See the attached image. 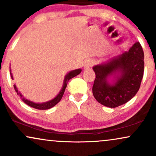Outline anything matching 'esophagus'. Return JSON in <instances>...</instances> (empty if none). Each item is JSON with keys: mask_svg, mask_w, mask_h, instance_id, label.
<instances>
[{"mask_svg": "<svg viewBox=\"0 0 156 156\" xmlns=\"http://www.w3.org/2000/svg\"><path fill=\"white\" fill-rule=\"evenodd\" d=\"M93 64H94L93 60H92V59L87 60V62H85V64H84V69H89V68H90L91 67H92Z\"/></svg>", "mask_w": 156, "mask_h": 156, "instance_id": "1", "label": "esophagus"}]
</instances>
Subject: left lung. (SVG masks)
<instances>
[{
  "instance_id": "obj_1",
  "label": "left lung",
  "mask_w": 156,
  "mask_h": 156,
  "mask_svg": "<svg viewBox=\"0 0 156 156\" xmlns=\"http://www.w3.org/2000/svg\"><path fill=\"white\" fill-rule=\"evenodd\" d=\"M92 93L98 103L116 108L136 94L144 75V52L139 42L128 52L94 65Z\"/></svg>"
}]
</instances>
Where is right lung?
<instances>
[{"label": "right lung", "instance_id": "right-lung-1", "mask_svg": "<svg viewBox=\"0 0 156 156\" xmlns=\"http://www.w3.org/2000/svg\"><path fill=\"white\" fill-rule=\"evenodd\" d=\"M11 71L12 70H11V67H10L11 78H12V79L13 80V76H12V73H11ZM81 71H82L81 69H74V70L69 71V72L68 73L67 75H66L65 77H64L63 86H62V88L60 90V92H58V94H57V95L55 96L53 99H52L49 101L44 102V103H34V102L29 101V100L27 99V98H25V97L23 96L22 94H21L20 92L18 90V89H17V86H16L15 84H14V88H15V92H17V95H20V99L22 100V101L24 102L26 104L29 105L30 107H32V108H34L39 109V110H46V109H49V108H53V106H55V105L61 101V99H62V97H63L64 92V91H65L66 87H67V86L68 81H69L71 78H74V77H76V76H78V75H79L80 73H81Z\"/></svg>", "mask_w": 156, "mask_h": 156}]
</instances>
